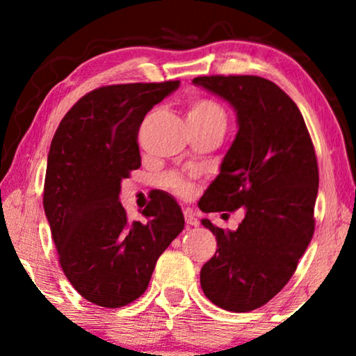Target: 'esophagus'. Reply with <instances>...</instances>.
Masks as SVG:
<instances>
[{
	"label": "esophagus",
	"mask_w": 356,
	"mask_h": 356,
	"mask_svg": "<svg viewBox=\"0 0 356 356\" xmlns=\"http://www.w3.org/2000/svg\"><path fill=\"white\" fill-rule=\"evenodd\" d=\"M184 219H186L187 226H199V219H197V216H195L194 211H191V209L184 211Z\"/></svg>",
	"instance_id": "esophagus-1"
}]
</instances>
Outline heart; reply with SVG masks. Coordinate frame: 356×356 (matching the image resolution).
<instances>
[{
  "label": "heart",
  "instance_id": "1",
  "mask_svg": "<svg viewBox=\"0 0 356 356\" xmlns=\"http://www.w3.org/2000/svg\"><path fill=\"white\" fill-rule=\"evenodd\" d=\"M189 120L209 122V120H224V112L219 104L211 99H197L191 104ZM162 184L167 189L174 191L179 195H187L191 192V184L177 174H167L162 179Z\"/></svg>",
  "mask_w": 356,
  "mask_h": 356
}]
</instances>
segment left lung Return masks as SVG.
<instances>
[{
    "label": "left lung",
    "instance_id": "left-lung-1",
    "mask_svg": "<svg viewBox=\"0 0 356 356\" xmlns=\"http://www.w3.org/2000/svg\"><path fill=\"white\" fill-rule=\"evenodd\" d=\"M192 83L229 102L239 127L199 207L246 212L236 231L202 219L218 239L216 254L201 269L202 291L227 312H252L291 280L313 238L316 154L300 108L273 81L211 75Z\"/></svg>",
    "mask_w": 356,
    "mask_h": 356
}]
</instances>
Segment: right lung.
<instances>
[{
  "instance_id": "1",
  "label": "right lung",
  "mask_w": 356,
  "mask_h": 356,
  "mask_svg": "<svg viewBox=\"0 0 356 356\" xmlns=\"http://www.w3.org/2000/svg\"><path fill=\"white\" fill-rule=\"evenodd\" d=\"M177 87L169 80L95 88L53 136L44 214L65 276L93 305L120 308L144 295L159 256L184 229L181 207L164 192L142 211L145 220H129L118 202L122 179L140 167L142 120Z\"/></svg>"
}]
</instances>
